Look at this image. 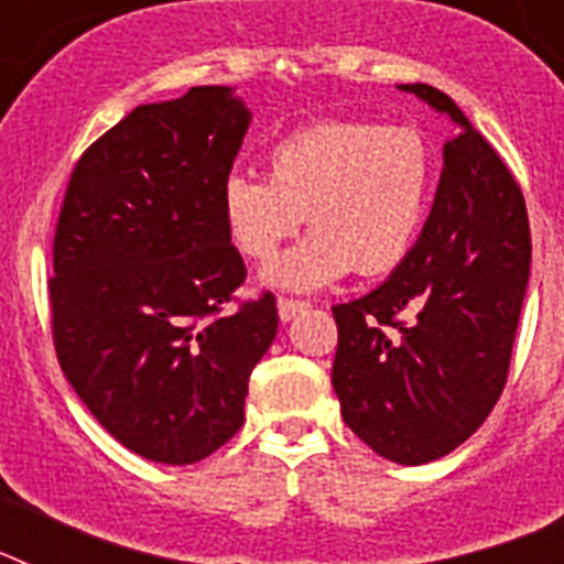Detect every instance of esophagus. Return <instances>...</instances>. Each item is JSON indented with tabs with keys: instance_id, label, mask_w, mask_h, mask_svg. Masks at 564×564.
Wrapping results in <instances>:
<instances>
[{
	"instance_id": "1",
	"label": "esophagus",
	"mask_w": 564,
	"mask_h": 564,
	"mask_svg": "<svg viewBox=\"0 0 564 564\" xmlns=\"http://www.w3.org/2000/svg\"><path fill=\"white\" fill-rule=\"evenodd\" d=\"M276 311H279V318L282 322H291V318H296L299 313L307 311V302H299V299H279L276 302Z\"/></svg>"
}]
</instances>
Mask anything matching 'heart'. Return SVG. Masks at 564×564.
<instances>
[{
    "label": "heart",
    "instance_id": "heart-1",
    "mask_svg": "<svg viewBox=\"0 0 564 564\" xmlns=\"http://www.w3.org/2000/svg\"><path fill=\"white\" fill-rule=\"evenodd\" d=\"M435 152L406 123L318 121L279 138L268 181L223 183L226 231L242 257L265 262L305 217L311 237L262 271L279 291L311 293L350 271L383 276L410 257L430 212Z\"/></svg>",
    "mask_w": 564,
    "mask_h": 564
}]
</instances>
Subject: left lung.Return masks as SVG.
I'll use <instances>...</instances> for the list:
<instances>
[{
  "mask_svg": "<svg viewBox=\"0 0 564 564\" xmlns=\"http://www.w3.org/2000/svg\"><path fill=\"white\" fill-rule=\"evenodd\" d=\"M455 123L435 203L410 257L367 296L333 307V390L344 423L401 466L449 455L506 387L531 276L525 200L455 101L398 84Z\"/></svg>",
  "mask_w": 564,
  "mask_h": 564,
  "instance_id": "1",
  "label": "left lung"
}]
</instances>
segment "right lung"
I'll return each instance as SVG.
<instances>
[{"label": "right lung", "instance_id": "right-lung-1", "mask_svg": "<svg viewBox=\"0 0 564 564\" xmlns=\"http://www.w3.org/2000/svg\"><path fill=\"white\" fill-rule=\"evenodd\" d=\"M248 127L234 87L132 109L76 163L53 239L64 376L115 441L166 466L237 435L276 338L271 293L220 313L246 279L220 194Z\"/></svg>", "mask_w": 564, "mask_h": 564}]
</instances>
